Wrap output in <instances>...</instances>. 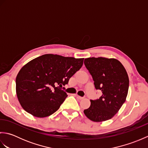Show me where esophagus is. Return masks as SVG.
<instances>
[{
  "label": "esophagus",
  "instance_id": "esophagus-1",
  "mask_svg": "<svg viewBox=\"0 0 148 148\" xmlns=\"http://www.w3.org/2000/svg\"><path fill=\"white\" fill-rule=\"evenodd\" d=\"M76 97H77V99H79V100H82V99H83V97H80V96H79V95H76Z\"/></svg>",
  "mask_w": 148,
  "mask_h": 148
}]
</instances>
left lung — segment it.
<instances>
[{
    "label": "left lung",
    "instance_id": "1",
    "mask_svg": "<svg viewBox=\"0 0 148 148\" xmlns=\"http://www.w3.org/2000/svg\"><path fill=\"white\" fill-rule=\"evenodd\" d=\"M85 67L92 75L97 90L102 96L90 100L84 113L90 120L102 122L111 119L123 104L127 97L129 79L123 65L115 58L92 57L84 59Z\"/></svg>",
    "mask_w": 148,
    "mask_h": 148
}]
</instances>
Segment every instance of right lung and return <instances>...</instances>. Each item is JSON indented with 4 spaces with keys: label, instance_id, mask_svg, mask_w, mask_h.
<instances>
[{
    "label": "right lung",
    "instance_id": "add662e5",
    "mask_svg": "<svg viewBox=\"0 0 148 148\" xmlns=\"http://www.w3.org/2000/svg\"><path fill=\"white\" fill-rule=\"evenodd\" d=\"M83 60L46 54L28 62L16 78V95L23 109L37 118L56 112L67 97L60 88L68 83L82 67ZM56 84L59 87H55Z\"/></svg>",
    "mask_w": 148,
    "mask_h": 148
}]
</instances>
